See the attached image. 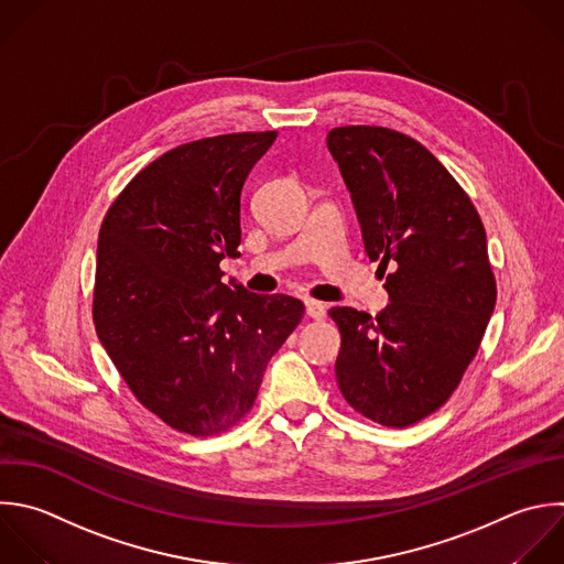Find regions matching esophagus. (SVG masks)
I'll use <instances>...</instances> for the list:
<instances>
[{"label": "esophagus", "mask_w": 564, "mask_h": 564, "mask_svg": "<svg viewBox=\"0 0 564 564\" xmlns=\"http://www.w3.org/2000/svg\"><path fill=\"white\" fill-rule=\"evenodd\" d=\"M306 315L311 319H324L326 317V306L317 300H306Z\"/></svg>", "instance_id": "1"}]
</instances>
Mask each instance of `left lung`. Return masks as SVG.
I'll list each match as a JSON object with an SVG mask.
<instances>
[{"mask_svg":"<svg viewBox=\"0 0 564 564\" xmlns=\"http://www.w3.org/2000/svg\"><path fill=\"white\" fill-rule=\"evenodd\" d=\"M326 145L350 192L390 304L328 311L341 335L337 386L386 427L438 410L474 359L496 304L485 227L454 176L419 141L379 126L335 128Z\"/></svg>","mask_w":564,"mask_h":564,"instance_id":"left-lung-1","label":"left lung"}]
</instances>
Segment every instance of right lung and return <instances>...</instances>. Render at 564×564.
<instances>
[{
  "label": "right lung",
  "instance_id": "add662e5",
  "mask_svg": "<svg viewBox=\"0 0 564 564\" xmlns=\"http://www.w3.org/2000/svg\"><path fill=\"white\" fill-rule=\"evenodd\" d=\"M278 132L178 145L110 205L93 319L134 397L170 427L212 436L253 408L269 359L304 317L291 295L223 284L240 256V194Z\"/></svg>",
  "mask_w": 564,
  "mask_h": 564
}]
</instances>
